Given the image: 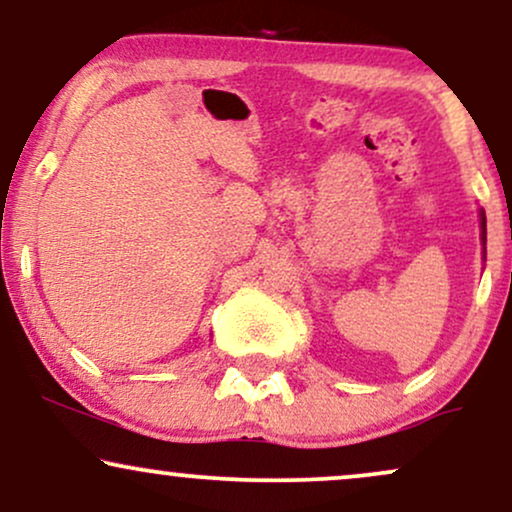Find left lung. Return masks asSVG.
Segmentation results:
<instances>
[{
    "label": "left lung",
    "mask_w": 512,
    "mask_h": 512,
    "mask_svg": "<svg viewBox=\"0 0 512 512\" xmlns=\"http://www.w3.org/2000/svg\"><path fill=\"white\" fill-rule=\"evenodd\" d=\"M480 226H482V245H487V217H484V212H480Z\"/></svg>",
    "instance_id": "left-lung-1"
}]
</instances>
